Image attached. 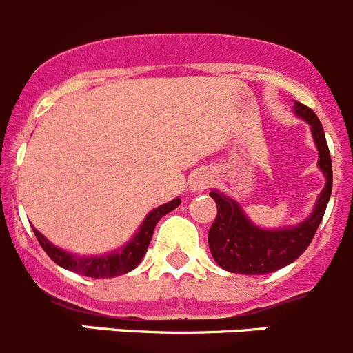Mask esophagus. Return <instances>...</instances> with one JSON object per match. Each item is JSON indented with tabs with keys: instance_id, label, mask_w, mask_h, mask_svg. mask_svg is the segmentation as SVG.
Segmentation results:
<instances>
[{
	"instance_id": "1",
	"label": "esophagus",
	"mask_w": 353,
	"mask_h": 353,
	"mask_svg": "<svg viewBox=\"0 0 353 353\" xmlns=\"http://www.w3.org/2000/svg\"><path fill=\"white\" fill-rule=\"evenodd\" d=\"M212 183V176L208 173H198L191 179V191H205Z\"/></svg>"
}]
</instances>
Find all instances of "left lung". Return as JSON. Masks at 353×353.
I'll use <instances>...</instances> for the list:
<instances>
[{
  "instance_id": "left-lung-1",
  "label": "left lung",
  "mask_w": 353,
  "mask_h": 353,
  "mask_svg": "<svg viewBox=\"0 0 353 353\" xmlns=\"http://www.w3.org/2000/svg\"><path fill=\"white\" fill-rule=\"evenodd\" d=\"M297 117L311 125L314 145L318 148V168L325 174V187L316 199L313 214L301 224L281 230H263L248 219L235 199L223 192L212 191L210 198L217 205V215L208 232V248L221 269L235 274H269L297 260L311 244L322 223L332 192V162L323 127L307 105L295 102Z\"/></svg>"
}]
</instances>
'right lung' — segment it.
Returning a JSON list of instances; mask_svg holds the SVG:
<instances>
[{
  "label": "right lung",
  "mask_w": 353,
  "mask_h": 353,
  "mask_svg": "<svg viewBox=\"0 0 353 353\" xmlns=\"http://www.w3.org/2000/svg\"><path fill=\"white\" fill-rule=\"evenodd\" d=\"M179 205L180 198H176L173 201H170V203H164L155 208V210H152L145 217L141 226H139V232L130 239L129 244H125L123 248L118 249V251L109 252V254H101V256H79V254H72V252L63 251V249L51 244L42 233L37 232L35 228H33V232H35L39 244L42 245L43 251L48 252V256L56 265H60V267L70 270V272L81 274V276L86 277H97V279L99 277H117L120 274L130 272V270L138 267L139 261L145 256L146 249H148L150 240H152V235H154L155 224L159 223L162 215L170 214Z\"/></svg>",
  "instance_id": "1"
}]
</instances>
